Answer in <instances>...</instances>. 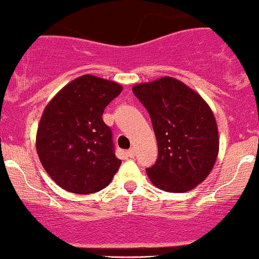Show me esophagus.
<instances>
[{"label":"esophagus","mask_w":259,"mask_h":259,"mask_svg":"<svg viewBox=\"0 0 259 259\" xmlns=\"http://www.w3.org/2000/svg\"><path fill=\"white\" fill-rule=\"evenodd\" d=\"M127 153H128V156L131 158H133V157H135V155H136V151L133 150V148H131V150H128V152H127Z\"/></svg>","instance_id":"esophagus-1"}]
</instances>
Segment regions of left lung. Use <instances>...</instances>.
Returning <instances> with one entry per match:
<instances>
[{
  "label": "left lung",
  "mask_w": 259,
  "mask_h": 259,
  "mask_svg": "<svg viewBox=\"0 0 259 259\" xmlns=\"http://www.w3.org/2000/svg\"><path fill=\"white\" fill-rule=\"evenodd\" d=\"M151 117L158 157L146 168L151 183L168 193H185L211 172L219 152L215 117L194 89L171 76L133 85Z\"/></svg>",
  "instance_id": "8db88e82"
}]
</instances>
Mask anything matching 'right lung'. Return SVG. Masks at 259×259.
<instances>
[{
  "label": "right lung",
  "mask_w": 259,
  "mask_h": 259,
  "mask_svg": "<svg viewBox=\"0 0 259 259\" xmlns=\"http://www.w3.org/2000/svg\"><path fill=\"white\" fill-rule=\"evenodd\" d=\"M121 84L85 74L66 84L42 112L36 151L51 179L64 190L93 194L109 185L121 166L114 155L104 108Z\"/></svg>",
  "instance_id": "obj_1"
}]
</instances>
